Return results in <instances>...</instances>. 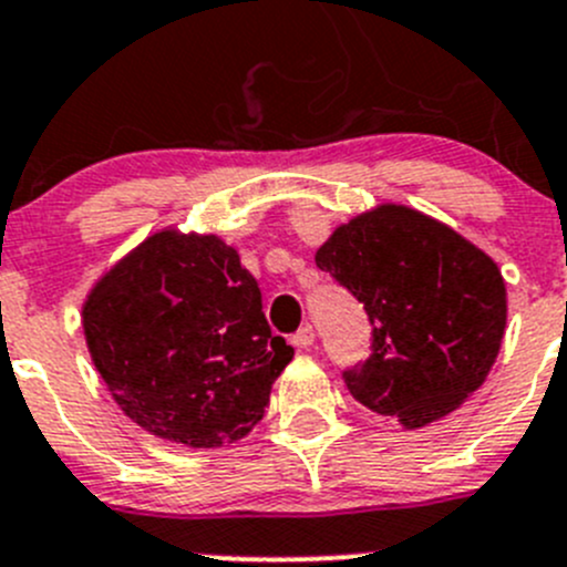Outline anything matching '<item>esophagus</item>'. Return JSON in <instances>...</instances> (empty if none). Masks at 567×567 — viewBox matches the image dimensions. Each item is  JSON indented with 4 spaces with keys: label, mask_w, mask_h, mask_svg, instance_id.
I'll return each mask as SVG.
<instances>
[{
    "label": "esophagus",
    "mask_w": 567,
    "mask_h": 567,
    "mask_svg": "<svg viewBox=\"0 0 567 567\" xmlns=\"http://www.w3.org/2000/svg\"><path fill=\"white\" fill-rule=\"evenodd\" d=\"M312 340H316V332H312L310 323H305V327H301L299 332H293V338H290V343H293L296 349H310Z\"/></svg>",
    "instance_id": "34e87169"
}]
</instances>
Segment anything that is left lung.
Instances as JSON below:
<instances>
[{"instance_id": "obj_1", "label": "left lung", "mask_w": 567, "mask_h": 567, "mask_svg": "<svg viewBox=\"0 0 567 567\" xmlns=\"http://www.w3.org/2000/svg\"><path fill=\"white\" fill-rule=\"evenodd\" d=\"M316 266L371 321V354L343 371L349 393L417 430L457 410L491 373L507 323L496 262L446 224L382 205L338 227Z\"/></svg>"}]
</instances>
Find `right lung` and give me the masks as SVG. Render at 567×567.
Masks as SVG:
<instances>
[{
	"label": "right lung",
	"mask_w": 567,
	"mask_h": 567,
	"mask_svg": "<svg viewBox=\"0 0 567 567\" xmlns=\"http://www.w3.org/2000/svg\"><path fill=\"white\" fill-rule=\"evenodd\" d=\"M82 327L124 415L194 449L251 432L293 360L271 334L257 279L216 235L146 238L99 279Z\"/></svg>",
	"instance_id": "1"
}]
</instances>
